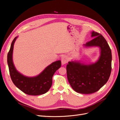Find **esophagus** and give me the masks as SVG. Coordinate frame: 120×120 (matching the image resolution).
Returning a JSON list of instances; mask_svg holds the SVG:
<instances>
[{
    "label": "esophagus",
    "mask_w": 120,
    "mask_h": 120,
    "mask_svg": "<svg viewBox=\"0 0 120 120\" xmlns=\"http://www.w3.org/2000/svg\"><path fill=\"white\" fill-rule=\"evenodd\" d=\"M61 64L62 65L65 64L68 62V59L65 56H64L61 57Z\"/></svg>",
    "instance_id": "obj_1"
}]
</instances>
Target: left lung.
Segmentation results:
<instances>
[{
    "label": "left lung",
    "instance_id": "obj_1",
    "mask_svg": "<svg viewBox=\"0 0 120 120\" xmlns=\"http://www.w3.org/2000/svg\"><path fill=\"white\" fill-rule=\"evenodd\" d=\"M94 38L86 42V47L98 46L101 56L96 63L85 65L78 61H69L66 66L67 79L72 88L81 94H91L98 91L107 82L111 72V51L101 34L93 31Z\"/></svg>",
    "mask_w": 120,
    "mask_h": 120
}]
</instances>
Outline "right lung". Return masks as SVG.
Returning <instances> with one entry per match:
<instances>
[{
  "label": "right lung",
  "mask_w": 120,
  "mask_h": 120,
  "mask_svg": "<svg viewBox=\"0 0 120 120\" xmlns=\"http://www.w3.org/2000/svg\"><path fill=\"white\" fill-rule=\"evenodd\" d=\"M17 37L13 41L7 55V62L11 79L15 86L24 93L37 96L46 93L52 84V77L60 67V60L56 61L48 66L37 77H27L17 71L13 64L12 55L14 44Z\"/></svg>",
  "instance_id": "obj_1"
}]
</instances>
